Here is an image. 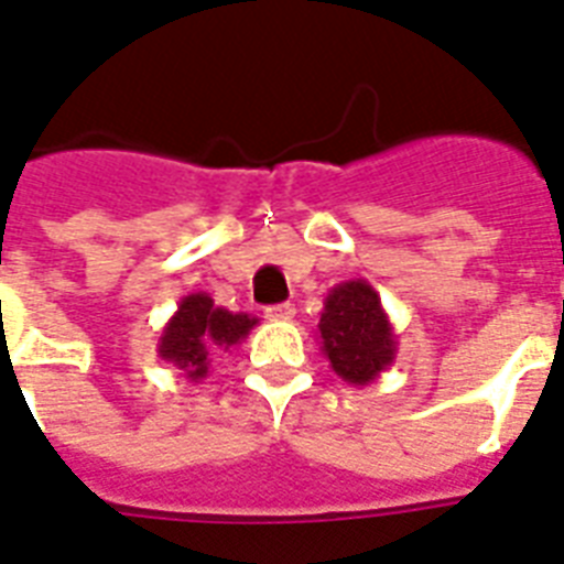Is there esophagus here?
Returning <instances> with one entry per match:
<instances>
[{"label": "esophagus", "mask_w": 564, "mask_h": 564, "mask_svg": "<svg viewBox=\"0 0 564 564\" xmlns=\"http://www.w3.org/2000/svg\"><path fill=\"white\" fill-rule=\"evenodd\" d=\"M267 318H272V322H292V318H295V304L269 306Z\"/></svg>", "instance_id": "obj_1"}]
</instances>
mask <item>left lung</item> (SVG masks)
<instances>
[{"instance_id":"left-lung-1","label":"left lung","mask_w":564,"mask_h":564,"mask_svg":"<svg viewBox=\"0 0 564 564\" xmlns=\"http://www.w3.org/2000/svg\"><path fill=\"white\" fill-rule=\"evenodd\" d=\"M322 354L347 386H370L397 359V333L365 278L336 283L318 318Z\"/></svg>"}]
</instances>
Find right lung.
I'll list each match as a JSON object with an SVG mask.
<instances>
[{"label":"right lung","instance_id":"1","mask_svg":"<svg viewBox=\"0 0 564 564\" xmlns=\"http://www.w3.org/2000/svg\"><path fill=\"white\" fill-rule=\"evenodd\" d=\"M254 327H258L254 315L217 306L208 292H191L178 301L176 313L167 318L155 350L173 368L182 370V377L203 382L208 377L210 354L217 350L228 354Z\"/></svg>","mask_w":564,"mask_h":564}]
</instances>
